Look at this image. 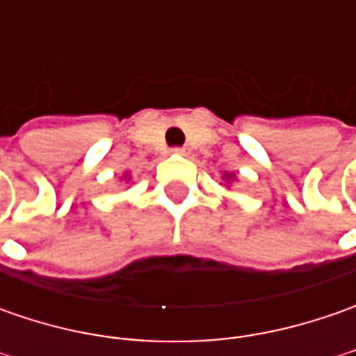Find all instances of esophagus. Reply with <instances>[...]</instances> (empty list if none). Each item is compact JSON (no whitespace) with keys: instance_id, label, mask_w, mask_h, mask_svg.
Masks as SVG:
<instances>
[{"instance_id":"obj_1","label":"esophagus","mask_w":356,"mask_h":356,"mask_svg":"<svg viewBox=\"0 0 356 356\" xmlns=\"http://www.w3.org/2000/svg\"><path fill=\"white\" fill-rule=\"evenodd\" d=\"M172 152H174V154H186L188 150H186V148H182V146H176V148H172Z\"/></svg>"}]
</instances>
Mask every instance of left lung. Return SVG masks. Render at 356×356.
<instances>
[{
    "label": "left lung",
    "mask_w": 356,
    "mask_h": 356,
    "mask_svg": "<svg viewBox=\"0 0 356 356\" xmlns=\"http://www.w3.org/2000/svg\"><path fill=\"white\" fill-rule=\"evenodd\" d=\"M224 178H226L227 182H232L234 180V174H224Z\"/></svg>",
    "instance_id": "left-lung-1"
}]
</instances>
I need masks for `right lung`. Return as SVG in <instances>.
Wrapping results in <instances>:
<instances>
[{"label":"right lung","mask_w":356,"mask_h":356,"mask_svg":"<svg viewBox=\"0 0 356 356\" xmlns=\"http://www.w3.org/2000/svg\"><path fill=\"white\" fill-rule=\"evenodd\" d=\"M127 176H129V174H127ZM127 176H124V178H127Z\"/></svg>","instance_id":"right-lung-1"}]
</instances>
